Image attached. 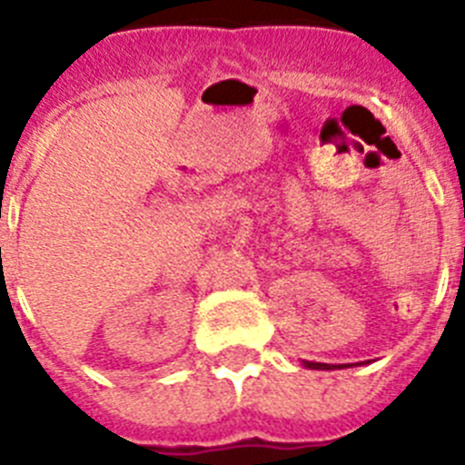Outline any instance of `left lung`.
Instances as JSON below:
<instances>
[{"label": "left lung", "mask_w": 465, "mask_h": 465, "mask_svg": "<svg viewBox=\"0 0 465 465\" xmlns=\"http://www.w3.org/2000/svg\"><path fill=\"white\" fill-rule=\"evenodd\" d=\"M307 368L312 371H335V368H342V365H331V363H314V361H305Z\"/></svg>", "instance_id": "1"}]
</instances>
